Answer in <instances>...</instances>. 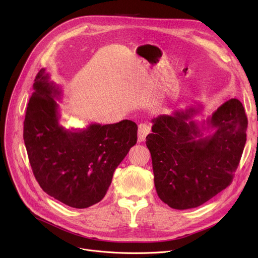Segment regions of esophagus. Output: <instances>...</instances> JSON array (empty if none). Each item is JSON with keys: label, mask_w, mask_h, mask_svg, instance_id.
I'll use <instances>...</instances> for the list:
<instances>
[{"label": "esophagus", "mask_w": 258, "mask_h": 258, "mask_svg": "<svg viewBox=\"0 0 258 258\" xmlns=\"http://www.w3.org/2000/svg\"><path fill=\"white\" fill-rule=\"evenodd\" d=\"M151 133V125L147 123H140L138 126V141L142 142L145 140L146 136Z\"/></svg>", "instance_id": "obj_1"}]
</instances>
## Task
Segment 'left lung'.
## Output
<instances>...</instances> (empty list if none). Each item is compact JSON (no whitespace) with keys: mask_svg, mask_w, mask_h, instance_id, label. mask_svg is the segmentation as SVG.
Segmentation results:
<instances>
[{"mask_svg":"<svg viewBox=\"0 0 258 258\" xmlns=\"http://www.w3.org/2000/svg\"><path fill=\"white\" fill-rule=\"evenodd\" d=\"M198 112L161 115L146 137L157 194L173 209L201 206L228 187L247 140L248 119L238 99H228L202 123L191 119Z\"/></svg>","mask_w":258,"mask_h":258,"instance_id":"obj_1","label":"left lung"}]
</instances>
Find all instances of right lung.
<instances>
[{
    "label": "right lung",
    "instance_id": "1",
    "mask_svg": "<svg viewBox=\"0 0 258 258\" xmlns=\"http://www.w3.org/2000/svg\"><path fill=\"white\" fill-rule=\"evenodd\" d=\"M61 90L46 69L37 73L24 121V142L34 177L43 190L78 209L100 202L113 174L137 143L134 121L66 130L56 99Z\"/></svg>",
    "mask_w": 258,
    "mask_h": 258
}]
</instances>
